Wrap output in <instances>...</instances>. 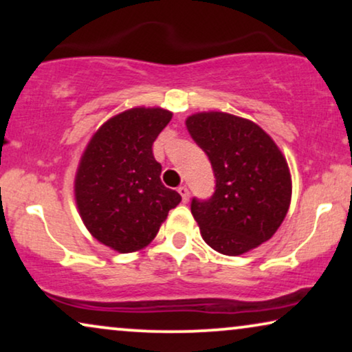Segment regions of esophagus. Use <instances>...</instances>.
Returning <instances> with one entry per match:
<instances>
[{
	"label": "esophagus",
	"instance_id": "esophagus-1",
	"mask_svg": "<svg viewBox=\"0 0 352 352\" xmlns=\"http://www.w3.org/2000/svg\"><path fill=\"white\" fill-rule=\"evenodd\" d=\"M177 192H179V194H181V197H182V201H184V204H187V201H189V197H190V192H189V189H187L186 186H181L179 189H177Z\"/></svg>",
	"mask_w": 352,
	"mask_h": 352
}]
</instances>
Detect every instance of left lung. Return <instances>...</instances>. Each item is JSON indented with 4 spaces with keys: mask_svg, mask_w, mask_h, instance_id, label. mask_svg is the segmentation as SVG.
I'll return each mask as SVG.
<instances>
[{
    "mask_svg": "<svg viewBox=\"0 0 352 352\" xmlns=\"http://www.w3.org/2000/svg\"><path fill=\"white\" fill-rule=\"evenodd\" d=\"M186 126L216 177L213 197L190 205L201 239L228 256L259 247L290 208L292 175L282 151L261 126L232 113H192Z\"/></svg>",
    "mask_w": 352,
    "mask_h": 352,
    "instance_id": "left-lung-1",
    "label": "left lung"
}]
</instances>
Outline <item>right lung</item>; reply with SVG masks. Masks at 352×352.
I'll list each match as a JSON object with an SVG mask.
<instances>
[{"label": "right lung", "mask_w": 352, "mask_h": 352, "mask_svg": "<svg viewBox=\"0 0 352 352\" xmlns=\"http://www.w3.org/2000/svg\"><path fill=\"white\" fill-rule=\"evenodd\" d=\"M173 113L134 107L109 118L89 139L76 168L74 192L89 234L118 253L146 248L179 205L181 195L160 179L152 144Z\"/></svg>", "instance_id": "add662e5"}]
</instances>
